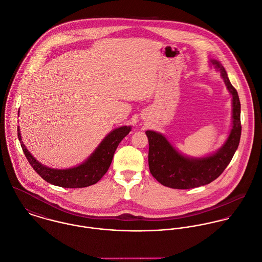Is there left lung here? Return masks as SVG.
<instances>
[{
    "instance_id": "obj_1",
    "label": "left lung",
    "mask_w": 262,
    "mask_h": 262,
    "mask_svg": "<svg viewBox=\"0 0 262 262\" xmlns=\"http://www.w3.org/2000/svg\"><path fill=\"white\" fill-rule=\"evenodd\" d=\"M211 64L221 76L232 95V129L225 144L207 157L190 158L179 153L160 133L147 130L149 140V168L162 185L175 189H189L209 184L216 179L231 162L241 138V104L225 68L215 59Z\"/></svg>"
}]
</instances>
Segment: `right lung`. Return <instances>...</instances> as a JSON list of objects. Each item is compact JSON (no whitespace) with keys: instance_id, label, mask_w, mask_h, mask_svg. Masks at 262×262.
Listing matches in <instances>:
<instances>
[{"instance_id":"add662e5","label":"right lung","mask_w":262,"mask_h":262,"mask_svg":"<svg viewBox=\"0 0 262 262\" xmlns=\"http://www.w3.org/2000/svg\"><path fill=\"white\" fill-rule=\"evenodd\" d=\"M18 139L25 157L41 178L53 185L64 188H81L97 183L107 172L114 152L124 137L132 130V126H120L110 132L96 150L85 162L69 169H53L39 163L26 149L22 142L18 126Z\"/></svg>"}]
</instances>
